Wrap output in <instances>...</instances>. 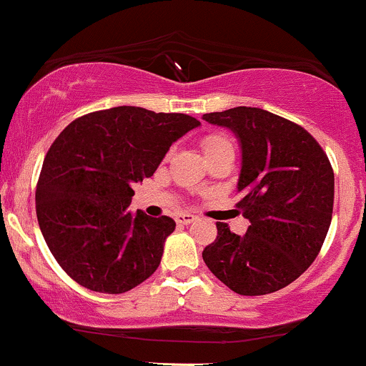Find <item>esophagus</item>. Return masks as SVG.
Instances as JSON below:
<instances>
[{
	"instance_id": "esophagus-1",
	"label": "esophagus",
	"mask_w": 366,
	"mask_h": 366,
	"mask_svg": "<svg viewBox=\"0 0 366 366\" xmlns=\"http://www.w3.org/2000/svg\"><path fill=\"white\" fill-rule=\"evenodd\" d=\"M194 220H196V217L191 215V213H179V215H175V222H177L179 225H189V224H192Z\"/></svg>"
}]
</instances>
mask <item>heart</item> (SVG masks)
Masks as SVG:
<instances>
[{"label":"heart","mask_w":366,"mask_h":366,"mask_svg":"<svg viewBox=\"0 0 366 366\" xmlns=\"http://www.w3.org/2000/svg\"><path fill=\"white\" fill-rule=\"evenodd\" d=\"M229 144H230L229 139L224 136H220V134H209V136H207L203 139V149L207 154L218 148H222V146H229Z\"/></svg>","instance_id":"1"}]
</instances>
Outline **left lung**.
I'll return each instance as SVG.
<instances>
[{"instance_id": "8db88e82", "label": "left lung", "mask_w": 366, "mask_h": 366, "mask_svg": "<svg viewBox=\"0 0 366 366\" xmlns=\"http://www.w3.org/2000/svg\"><path fill=\"white\" fill-rule=\"evenodd\" d=\"M203 119L236 134L242 167L236 207L249 220L244 236L218 222L204 247L212 274L242 296L279 291L315 262L329 232L334 170L308 130L262 108L237 107Z\"/></svg>"}]
</instances>
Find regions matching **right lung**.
I'll use <instances>...</instances> for the list:
<instances>
[{
	"mask_svg": "<svg viewBox=\"0 0 366 366\" xmlns=\"http://www.w3.org/2000/svg\"><path fill=\"white\" fill-rule=\"evenodd\" d=\"M197 125L184 113L117 107L61 130L37 180L36 213L49 251L75 282L122 294L154 274L175 222L141 209L132 215V186Z\"/></svg>",
	"mask_w": 366,
	"mask_h": 366,
	"instance_id": "obj_1",
	"label": "right lung"
}]
</instances>
